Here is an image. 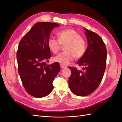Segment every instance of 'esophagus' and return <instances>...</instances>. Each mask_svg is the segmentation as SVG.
Masks as SVG:
<instances>
[{"mask_svg": "<svg viewBox=\"0 0 122 122\" xmlns=\"http://www.w3.org/2000/svg\"><path fill=\"white\" fill-rule=\"evenodd\" d=\"M61 67L62 69H65V68H67V66H66L65 65H61Z\"/></svg>", "mask_w": 122, "mask_h": 122, "instance_id": "34e87169", "label": "esophagus"}]
</instances>
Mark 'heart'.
<instances>
[{"label":"heart","mask_w":122,"mask_h":122,"mask_svg":"<svg viewBox=\"0 0 122 122\" xmlns=\"http://www.w3.org/2000/svg\"><path fill=\"white\" fill-rule=\"evenodd\" d=\"M57 39L49 38L48 46L51 52L57 53L61 46L64 47L66 51L59 53L53 58L55 62L61 65H68L74 60L81 58L86 53V41L76 30L72 29H63L57 33Z\"/></svg>","instance_id":"b5f03b06"}]
</instances>
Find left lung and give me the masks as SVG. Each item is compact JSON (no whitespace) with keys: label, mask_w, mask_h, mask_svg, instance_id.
<instances>
[{"label":"left lung","mask_w":122,"mask_h":122,"mask_svg":"<svg viewBox=\"0 0 122 122\" xmlns=\"http://www.w3.org/2000/svg\"><path fill=\"white\" fill-rule=\"evenodd\" d=\"M88 41L86 53L77 61L82 70L69 67L71 75L69 86L73 93L86 96L97 89L101 83L106 66L107 50L102 39L96 33L84 28Z\"/></svg>","instance_id":"obj_1"}]
</instances>
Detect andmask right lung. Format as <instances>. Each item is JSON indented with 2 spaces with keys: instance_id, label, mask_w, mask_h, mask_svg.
I'll return each instance as SVG.
<instances>
[{
  "instance_id": "1",
  "label": "right lung",
  "mask_w": 122,
  "mask_h": 122,
  "mask_svg": "<svg viewBox=\"0 0 122 122\" xmlns=\"http://www.w3.org/2000/svg\"><path fill=\"white\" fill-rule=\"evenodd\" d=\"M57 23H36L21 39L17 52L18 73L27 93L36 98L48 95L53 80L60 71L59 63L47 65L51 57L48 40Z\"/></svg>"
}]
</instances>
